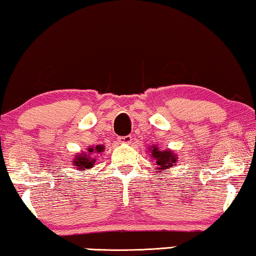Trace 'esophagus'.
<instances>
[{
	"mask_svg": "<svg viewBox=\"0 0 256 256\" xmlns=\"http://www.w3.org/2000/svg\"><path fill=\"white\" fill-rule=\"evenodd\" d=\"M118 140L121 144H129L132 142V136L130 135H127V136H120L119 138H118Z\"/></svg>",
	"mask_w": 256,
	"mask_h": 256,
	"instance_id": "obj_1",
	"label": "esophagus"
}]
</instances>
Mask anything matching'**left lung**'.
<instances>
[{"instance_id": "obj_1", "label": "left lung", "mask_w": 256, "mask_h": 256, "mask_svg": "<svg viewBox=\"0 0 256 256\" xmlns=\"http://www.w3.org/2000/svg\"><path fill=\"white\" fill-rule=\"evenodd\" d=\"M146 154H150L149 157L151 159H154L156 162V165L157 168L156 170L157 173H164L168 172V168H171L172 166L176 165V160H178V156L176 152H173L171 149H160L157 146H150L148 151H146Z\"/></svg>"}]
</instances>
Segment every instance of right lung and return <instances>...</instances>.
I'll list each match as a JSON object with an SVG mask.
<instances>
[{
	"mask_svg": "<svg viewBox=\"0 0 256 256\" xmlns=\"http://www.w3.org/2000/svg\"><path fill=\"white\" fill-rule=\"evenodd\" d=\"M105 146H88L86 149V152H80L75 156L72 159V166H75L76 170L78 171H84V170H90L96 165V157L97 154H102Z\"/></svg>",
	"mask_w": 256,
	"mask_h": 256,
	"instance_id": "add662e5",
	"label": "right lung"
}]
</instances>
